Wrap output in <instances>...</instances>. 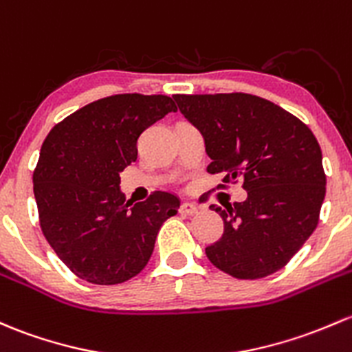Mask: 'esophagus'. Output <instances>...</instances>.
<instances>
[{
	"label": "esophagus",
	"mask_w": 352,
	"mask_h": 352,
	"mask_svg": "<svg viewBox=\"0 0 352 352\" xmlns=\"http://www.w3.org/2000/svg\"><path fill=\"white\" fill-rule=\"evenodd\" d=\"M199 212V206L194 204V202H184L182 206H180V214H184V216H194V214Z\"/></svg>",
	"instance_id": "esophagus-1"
}]
</instances>
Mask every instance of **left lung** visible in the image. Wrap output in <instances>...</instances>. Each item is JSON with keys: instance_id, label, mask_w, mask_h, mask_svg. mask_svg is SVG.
<instances>
[{"instance_id": "obj_1", "label": "left lung", "mask_w": 352, "mask_h": 352, "mask_svg": "<svg viewBox=\"0 0 352 352\" xmlns=\"http://www.w3.org/2000/svg\"><path fill=\"white\" fill-rule=\"evenodd\" d=\"M180 113L204 136L209 173L223 184L243 179L244 202L210 206L224 221L206 248L228 275L256 280L283 268L310 238L325 197L322 151L298 118L244 92L175 94Z\"/></svg>"}]
</instances>
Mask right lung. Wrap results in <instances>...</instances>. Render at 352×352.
Wrapping results in <instances>:
<instances>
[{
    "instance_id": "add662e5",
    "label": "right lung",
    "mask_w": 352,
    "mask_h": 352,
    "mask_svg": "<svg viewBox=\"0 0 352 352\" xmlns=\"http://www.w3.org/2000/svg\"><path fill=\"white\" fill-rule=\"evenodd\" d=\"M172 111L168 96L116 94L77 109L47 135L33 172L40 228L79 278L118 285L136 276L162 224L177 214L180 201L168 192L133 204L120 190L140 135Z\"/></svg>"
}]
</instances>
